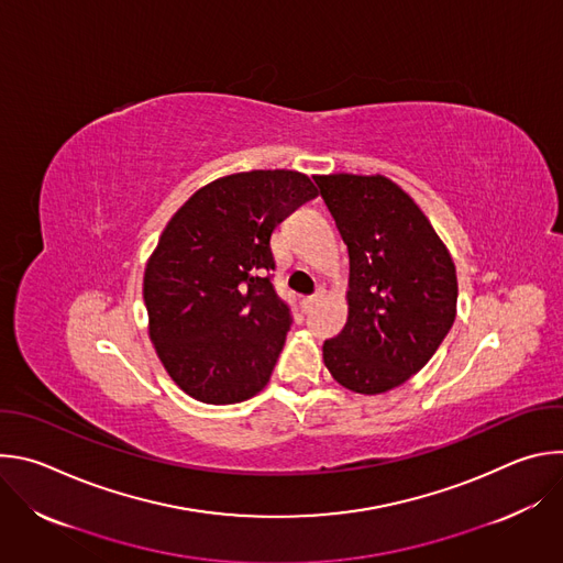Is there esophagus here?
I'll list each match as a JSON object with an SVG mask.
<instances>
[{
  "label": "esophagus",
  "mask_w": 563,
  "mask_h": 563,
  "mask_svg": "<svg viewBox=\"0 0 563 563\" xmlns=\"http://www.w3.org/2000/svg\"><path fill=\"white\" fill-rule=\"evenodd\" d=\"M323 296H325V294H323V289H318V291H316V294H311V296H305V298H302V309H305V311H309V309H311L320 298H323Z\"/></svg>",
  "instance_id": "esophagus-1"
}]
</instances>
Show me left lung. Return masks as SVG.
Returning a JSON list of instances; mask_svg holds the SVG:
<instances>
[{
	"label": "left lung",
	"mask_w": 563,
	"mask_h": 563,
	"mask_svg": "<svg viewBox=\"0 0 563 563\" xmlns=\"http://www.w3.org/2000/svg\"><path fill=\"white\" fill-rule=\"evenodd\" d=\"M350 254L347 323L323 345L332 376L358 394L406 383L456 316V269L417 202L383 176L313 178Z\"/></svg>",
	"instance_id": "1"
}]
</instances>
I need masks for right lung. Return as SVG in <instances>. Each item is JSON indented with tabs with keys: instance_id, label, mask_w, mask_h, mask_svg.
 Returning a JSON list of instances; mask_svg holds the SVG:
<instances>
[{
	"instance_id": "add662e5",
	"label": "right lung",
	"mask_w": 563,
	"mask_h": 563,
	"mask_svg": "<svg viewBox=\"0 0 563 563\" xmlns=\"http://www.w3.org/2000/svg\"><path fill=\"white\" fill-rule=\"evenodd\" d=\"M316 196L298 172L233 174L196 191L165 227L144 305L155 352L189 396L229 406L267 385L291 328L272 233Z\"/></svg>"
}]
</instances>
